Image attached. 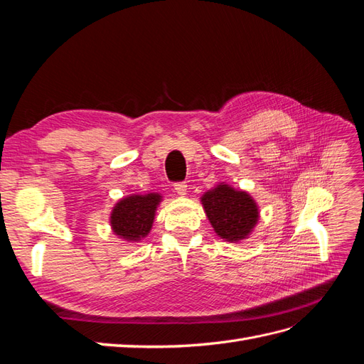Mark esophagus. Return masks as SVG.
Returning a JSON list of instances; mask_svg holds the SVG:
<instances>
[{
  "instance_id": "34e87169",
  "label": "esophagus",
  "mask_w": 364,
  "mask_h": 364,
  "mask_svg": "<svg viewBox=\"0 0 364 364\" xmlns=\"http://www.w3.org/2000/svg\"><path fill=\"white\" fill-rule=\"evenodd\" d=\"M174 190L179 196H185L186 190H188V185H186V182H178L174 183Z\"/></svg>"
}]
</instances>
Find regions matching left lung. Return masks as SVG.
Listing matches in <instances>:
<instances>
[{
	"instance_id": "1",
	"label": "left lung",
	"mask_w": 364,
	"mask_h": 364,
	"mask_svg": "<svg viewBox=\"0 0 364 364\" xmlns=\"http://www.w3.org/2000/svg\"><path fill=\"white\" fill-rule=\"evenodd\" d=\"M202 203L217 235L228 241L246 238L258 222L255 200L247 193L225 183L205 193Z\"/></svg>"
}]
</instances>
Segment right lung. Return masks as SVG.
Segmentation results:
<instances>
[{
    "mask_svg": "<svg viewBox=\"0 0 364 364\" xmlns=\"http://www.w3.org/2000/svg\"><path fill=\"white\" fill-rule=\"evenodd\" d=\"M161 202L159 194L129 196L119 200L111 214L114 232L127 241H139L151 229L156 206Z\"/></svg>",
    "mask_w": 364,
    "mask_h": 364,
    "instance_id": "obj_1",
    "label": "right lung"
}]
</instances>
